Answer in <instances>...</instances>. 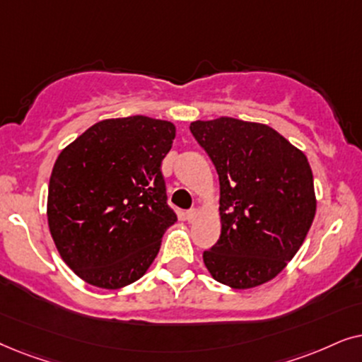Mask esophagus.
<instances>
[{
    "instance_id": "1",
    "label": "esophagus",
    "mask_w": 362,
    "mask_h": 362,
    "mask_svg": "<svg viewBox=\"0 0 362 362\" xmlns=\"http://www.w3.org/2000/svg\"><path fill=\"white\" fill-rule=\"evenodd\" d=\"M185 216H187V220L190 221V223H194V221L197 220V216H199V211H197L195 209H192V210L187 211Z\"/></svg>"
}]
</instances>
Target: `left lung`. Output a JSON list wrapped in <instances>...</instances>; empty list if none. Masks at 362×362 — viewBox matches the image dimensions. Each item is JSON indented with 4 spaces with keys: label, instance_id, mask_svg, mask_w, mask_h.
Returning <instances> with one entry per match:
<instances>
[{
    "label": "left lung",
    "instance_id": "8db88e82",
    "mask_svg": "<svg viewBox=\"0 0 362 362\" xmlns=\"http://www.w3.org/2000/svg\"><path fill=\"white\" fill-rule=\"evenodd\" d=\"M190 132L220 180V240L204 252L211 276L233 290L285 269L316 214L310 162L269 125L233 117L195 120Z\"/></svg>",
    "mask_w": 362,
    "mask_h": 362
}]
</instances>
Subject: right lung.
I'll use <instances>...</instances> for the list:
<instances>
[{
    "instance_id": "obj_1",
    "label": "right lung",
    "mask_w": 362,
    "mask_h": 362,
    "mask_svg": "<svg viewBox=\"0 0 362 362\" xmlns=\"http://www.w3.org/2000/svg\"><path fill=\"white\" fill-rule=\"evenodd\" d=\"M175 125L146 115L105 119L62 148L47 189V225L81 279L119 290L142 278L177 215L160 165Z\"/></svg>"
}]
</instances>
